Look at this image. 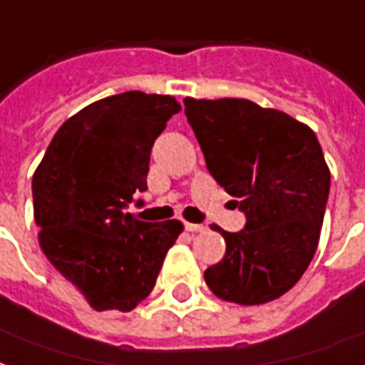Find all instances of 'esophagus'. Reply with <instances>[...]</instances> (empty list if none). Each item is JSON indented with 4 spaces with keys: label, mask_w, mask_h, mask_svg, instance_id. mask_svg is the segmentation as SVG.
I'll return each mask as SVG.
<instances>
[{
    "label": "esophagus",
    "mask_w": 365,
    "mask_h": 365,
    "mask_svg": "<svg viewBox=\"0 0 365 365\" xmlns=\"http://www.w3.org/2000/svg\"><path fill=\"white\" fill-rule=\"evenodd\" d=\"M183 228L187 232H203L205 226L203 224H193V222H183Z\"/></svg>",
    "instance_id": "obj_1"
}]
</instances>
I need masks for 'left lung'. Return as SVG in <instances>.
<instances>
[{"mask_svg": "<svg viewBox=\"0 0 365 365\" xmlns=\"http://www.w3.org/2000/svg\"><path fill=\"white\" fill-rule=\"evenodd\" d=\"M185 115L244 230L222 232L226 255L205 271L210 292L240 306L280 298L312 263L331 172L312 129L244 98H185Z\"/></svg>", "mask_w": 365, "mask_h": 365, "instance_id": "left-lung-1", "label": "left lung"}]
</instances>
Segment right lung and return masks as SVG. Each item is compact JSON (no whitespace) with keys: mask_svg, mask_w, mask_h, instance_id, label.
<instances>
[{"mask_svg":"<svg viewBox=\"0 0 365 365\" xmlns=\"http://www.w3.org/2000/svg\"><path fill=\"white\" fill-rule=\"evenodd\" d=\"M180 112L172 96H108L53 135L32 178L34 220L48 261L96 312H131L155 288L183 226L143 222L128 209L147 191L155 139Z\"/></svg>","mask_w":365,"mask_h":365,"instance_id":"obj_1","label":"right lung"}]
</instances>
